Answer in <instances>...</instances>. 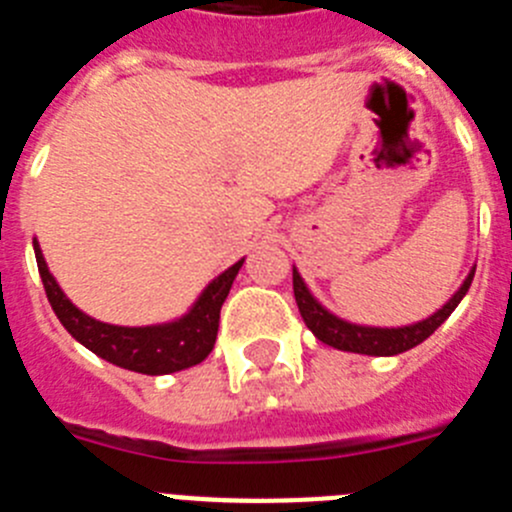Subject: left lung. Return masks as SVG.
Here are the masks:
<instances>
[{"label": "left lung", "instance_id": "8db88e82", "mask_svg": "<svg viewBox=\"0 0 512 512\" xmlns=\"http://www.w3.org/2000/svg\"><path fill=\"white\" fill-rule=\"evenodd\" d=\"M471 281H474V270L466 275L464 286L453 293V299L448 301L443 309H438L433 317L422 319V322L410 324V327H361V324H350L345 319L335 317L330 311L324 309L314 296L309 293L306 283L301 281V275L293 270V296H296V304H299L301 317H304L306 327H309L317 340H322L324 345H332L337 350H348V353H363V355H399L404 350L415 348L422 340H428L448 317L451 311L459 306V301L464 299L466 291H469Z\"/></svg>", "mask_w": 512, "mask_h": 512}]
</instances>
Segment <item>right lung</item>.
<instances>
[{
  "instance_id": "1",
  "label": "right lung",
  "mask_w": 512,
  "mask_h": 512,
  "mask_svg": "<svg viewBox=\"0 0 512 512\" xmlns=\"http://www.w3.org/2000/svg\"><path fill=\"white\" fill-rule=\"evenodd\" d=\"M33 247L48 304L56 311V317L64 324L66 332L113 366L146 373V376L175 373L206 361L208 353L213 350V342H216V332H219L221 306H224L231 283H234L244 262H234L216 281L208 283L201 299L195 301L193 309L177 322L157 324V327H118V324L97 322L71 304L59 283L53 281V275L48 273L38 242H33Z\"/></svg>"
}]
</instances>
